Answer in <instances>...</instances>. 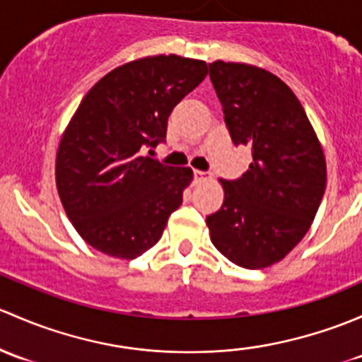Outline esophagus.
<instances>
[{"label":"esophagus","mask_w":362,"mask_h":362,"mask_svg":"<svg viewBox=\"0 0 362 362\" xmlns=\"http://www.w3.org/2000/svg\"><path fill=\"white\" fill-rule=\"evenodd\" d=\"M207 180H212L211 173H204V170H195L193 173V181H207Z\"/></svg>","instance_id":"esophagus-1"}]
</instances>
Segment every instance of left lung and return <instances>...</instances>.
<instances>
[{"label":"left lung","mask_w":362,"mask_h":362,"mask_svg":"<svg viewBox=\"0 0 362 362\" xmlns=\"http://www.w3.org/2000/svg\"><path fill=\"white\" fill-rule=\"evenodd\" d=\"M235 146H249L247 173L221 181L225 200L206 223L230 262L259 270L281 262L310 228L324 189L326 158L291 88L270 71L242 62L209 64Z\"/></svg>","instance_id":"left-lung-1"}]
</instances>
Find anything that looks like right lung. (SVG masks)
<instances>
[{
  "mask_svg": "<svg viewBox=\"0 0 362 362\" xmlns=\"http://www.w3.org/2000/svg\"><path fill=\"white\" fill-rule=\"evenodd\" d=\"M206 74L204 61L155 55L110 71L87 92L59 143L55 182L88 245L134 259L160 240L193 173L143 151L165 139L174 106Z\"/></svg>",
  "mask_w": 362,
  "mask_h": 362,
  "instance_id": "add662e5",
  "label": "right lung"
}]
</instances>
